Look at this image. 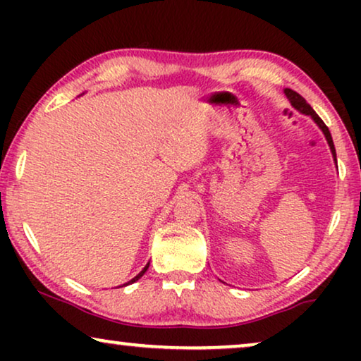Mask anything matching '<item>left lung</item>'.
<instances>
[{
    "label": "left lung",
    "instance_id": "obj_1",
    "mask_svg": "<svg viewBox=\"0 0 361 361\" xmlns=\"http://www.w3.org/2000/svg\"><path fill=\"white\" fill-rule=\"evenodd\" d=\"M284 93H286V97H288V100L290 102V105H293V106L295 108V110H299L300 113H304V115L310 116V118H312V120H314L315 123H317V126L320 128V130H322L324 136H325V140H327V142H329V146H330V151H332V156H334V159H335V162H337V154H335V146H334V141H332V135H330L329 128L325 126V123H324L322 120H320V116L317 115V113H315V111L312 110V106H310L309 103L305 102L304 98L300 97L298 92L290 90V88H286Z\"/></svg>",
    "mask_w": 361,
    "mask_h": 361
}]
</instances>
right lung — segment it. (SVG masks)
<instances>
[{
    "label": "right lung",
    "instance_id": "add662e5",
    "mask_svg": "<svg viewBox=\"0 0 361 361\" xmlns=\"http://www.w3.org/2000/svg\"><path fill=\"white\" fill-rule=\"evenodd\" d=\"M147 268H149V263H147V264L145 266V269H142L140 274H137V276H135V278H133L131 281H128V283H126V284H123V286H128V284H133V283H136V281H137V279H140V278H141V276L146 273V271H147Z\"/></svg>",
    "mask_w": 361,
    "mask_h": 361
}]
</instances>
